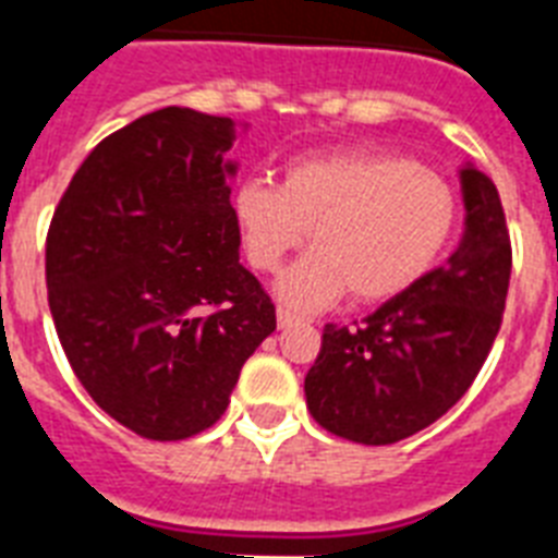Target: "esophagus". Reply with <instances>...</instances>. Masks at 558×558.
Returning <instances> with one entry per match:
<instances>
[{"label":"esophagus","instance_id":"esophagus-1","mask_svg":"<svg viewBox=\"0 0 558 558\" xmlns=\"http://www.w3.org/2000/svg\"><path fill=\"white\" fill-rule=\"evenodd\" d=\"M301 322V318H298L295 313H289V310H283V306H280L278 310V327L280 330H287V327H292V324H298Z\"/></svg>","mask_w":558,"mask_h":558}]
</instances>
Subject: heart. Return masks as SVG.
I'll list each match as a JSON object with an SVG mask.
<instances>
[{"label": "heart", "mask_w": 558, "mask_h": 558, "mask_svg": "<svg viewBox=\"0 0 558 558\" xmlns=\"http://www.w3.org/2000/svg\"><path fill=\"white\" fill-rule=\"evenodd\" d=\"M234 219L254 269L275 271L310 234L315 252L289 266L278 298L310 313L350 289L359 304L405 295L440 263L458 202L437 173L388 153H327L292 161L283 182L245 179Z\"/></svg>", "instance_id": "b5f03b06"}]
</instances>
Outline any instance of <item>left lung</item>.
Returning a JSON list of instances; mask_svg holds the SVG:
<instances>
[{
  "instance_id": "left-lung-1",
  "label": "left lung",
  "mask_w": 558,
  "mask_h": 558,
  "mask_svg": "<svg viewBox=\"0 0 558 558\" xmlns=\"http://www.w3.org/2000/svg\"><path fill=\"white\" fill-rule=\"evenodd\" d=\"M460 187L466 228L446 266L356 327H324L304 393L327 432L365 446L405 440L440 420L484 367L510 289V231L493 179L463 165Z\"/></svg>"
}]
</instances>
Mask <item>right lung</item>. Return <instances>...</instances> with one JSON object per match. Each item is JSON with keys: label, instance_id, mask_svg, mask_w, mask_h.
<instances>
[{"label": "right lung", "instance_id": "obj_1", "mask_svg": "<svg viewBox=\"0 0 558 558\" xmlns=\"http://www.w3.org/2000/svg\"><path fill=\"white\" fill-rule=\"evenodd\" d=\"M231 118L165 107L107 135L57 205L48 306L95 402L147 440L226 414L275 304L240 263Z\"/></svg>", "mask_w": 558, "mask_h": 558}]
</instances>
